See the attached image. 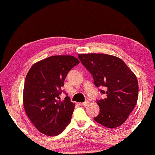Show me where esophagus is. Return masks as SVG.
<instances>
[{"instance_id": "esophagus-1", "label": "esophagus", "mask_w": 155, "mask_h": 155, "mask_svg": "<svg viewBox=\"0 0 155 155\" xmlns=\"http://www.w3.org/2000/svg\"><path fill=\"white\" fill-rule=\"evenodd\" d=\"M81 104H82L83 106H87V105L89 104V102H88V101H85V102L81 103Z\"/></svg>"}]
</instances>
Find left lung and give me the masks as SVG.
Returning <instances> with one entry per match:
<instances>
[{"instance_id": "left-lung-1", "label": "left lung", "mask_w": 155, "mask_h": 155, "mask_svg": "<svg viewBox=\"0 0 155 155\" xmlns=\"http://www.w3.org/2000/svg\"><path fill=\"white\" fill-rule=\"evenodd\" d=\"M84 67L92 74L94 85L104 99L97 100L100 113L94 120L108 128L121 125L136 106L138 83L133 72L120 58L102 53L78 54Z\"/></svg>"}]
</instances>
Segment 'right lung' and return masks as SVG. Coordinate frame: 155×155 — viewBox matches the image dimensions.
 <instances>
[{"mask_svg":"<svg viewBox=\"0 0 155 155\" xmlns=\"http://www.w3.org/2000/svg\"><path fill=\"white\" fill-rule=\"evenodd\" d=\"M79 64L72 55H55L38 61L31 67L25 80L23 101L25 111L42 134L57 136L71 120L75 104L67 96L59 95L69 71Z\"/></svg>","mask_w":155,"mask_h":155,"instance_id":"obj_1","label":"right lung"}]
</instances>
